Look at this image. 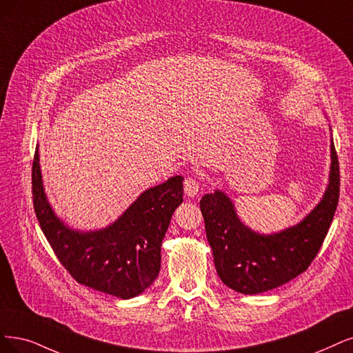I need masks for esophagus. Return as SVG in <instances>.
Segmentation results:
<instances>
[{
    "label": "esophagus",
    "instance_id": "1",
    "mask_svg": "<svg viewBox=\"0 0 353 353\" xmlns=\"http://www.w3.org/2000/svg\"><path fill=\"white\" fill-rule=\"evenodd\" d=\"M183 188H185V193L188 198H194L199 192V183L198 180L194 177H186L185 179V183H183Z\"/></svg>",
    "mask_w": 353,
    "mask_h": 353
}]
</instances>
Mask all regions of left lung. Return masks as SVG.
Segmentation results:
<instances>
[{
  "label": "left lung",
  "mask_w": 353,
  "mask_h": 353,
  "mask_svg": "<svg viewBox=\"0 0 353 353\" xmlns=\"http://www.w3.org/2000/svg\"><path fill=\"white\" fill-rule=\"evenodd\" d=\"M330 150L332 167L323 199L301 223L281 232L265 236L247 228L224 192L206 193L201 199L215 269L228 288L254 295L278 288L308 269L327 236L341 192L333 139Z\"/></svg>",
  "instance_id": "8db88e82"
}]
</instances>
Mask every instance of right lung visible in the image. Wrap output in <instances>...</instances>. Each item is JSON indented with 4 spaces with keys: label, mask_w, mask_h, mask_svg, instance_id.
<instances>
[{
    "label": "right lung",
    "mask_w": 353,
    "mask_h": 353,
    "mask_svg": "<svg viewBox=\"0 0 353 353\" xmlns=\"http://www.w3.org/2000/svg\"><path fill=\"white\" fill-rule=\"evenodd\" d=\"M32 193L39 225L70 275L88 288L128 299L142 294L159 276L161 243L174 210L183 202V177H170L145 190L112 225L90 232L68 228L52 211L37 150Z\"/></svg>",
    "instance_id": "add662e5"
}]
</instances>
